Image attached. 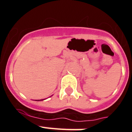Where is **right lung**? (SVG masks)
I'll use <instances>...</instances> for the list:
<instances>
[{
	"instance_id": "obj_1",
	"label": "right lung",
	"mask_w": 132,
	"mask_h": 132,
	"mask_svg": "<svg viewBox=\"0 0 132 132\" xmlns=\"http://www.w3.org/2000/svg\"><path fill=\"white\" fill-rule=\"evenodd\" d=\"M45 100V99H42V100H37V101H42V100Z\"/></svg>"
}]
</instances>
